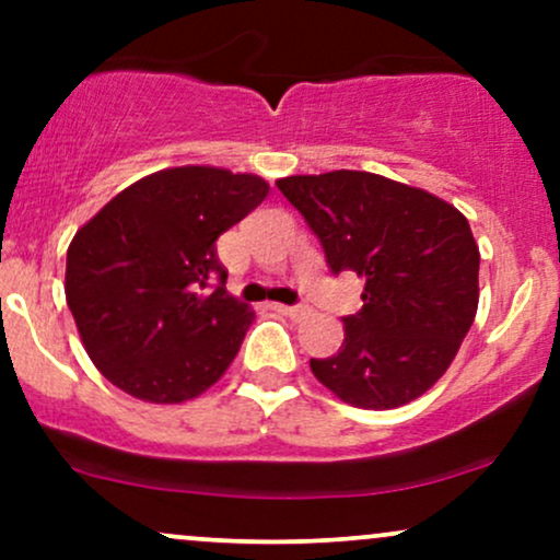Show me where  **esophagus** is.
Masks as SVG:
<instances>
[{"label":"esophagus","instance_id":"1","mask_svg":"<svg viewBox=\"0 0 560 560\" xmlns=\"http://www.w3.org/2000/svg\"><path fill=\"white\" fill-rule=\"evenodd\" d=\"M276 311L284 313V316H289L292 320H305L311 316V307L305 305H276Z\"/></svg>","mask_w":560,"mask_h":560}]
</instances>
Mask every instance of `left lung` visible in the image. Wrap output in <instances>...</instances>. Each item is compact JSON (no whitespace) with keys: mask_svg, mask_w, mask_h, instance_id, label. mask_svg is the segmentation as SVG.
<instances>
[{"mask_svg":"<svg viewBox=\"0 0 560 560\" xmlns=\"http://www.w3.org/2000/svg\"><path fill=\"white\" fill-rule=\"evenodd\" d=\"M276 186L324 244L331 271L363 279L337 355L313 376L355 408L389 410L432 389L477 318L479 247L458 208L369 171L287 176Z\"/></svg>","mask_w":560,"mask_h":560,"instance_id":"left-lung-1","label":"left lung"}]
</instances>
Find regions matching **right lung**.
I'll return each instance as SVG.
<instances>
[{"label": "right lung", "mask_w": 560, "mask_h": 560, "mask_svg": "<svg viewBox=\"0 0 560 560\" xmlns=\"http://www.w3.org/2000/svg\"><path fill=\"white\" fill-rule=\"evenodd\" d=\"M268 191L255 173L165 168L126 186L75 231L66 300L107 382L137 400L178 405L226 374L255 311L223 287L215 240Z\"/></svg>", "instance_id": "right-lung-1"}]
</instances>
